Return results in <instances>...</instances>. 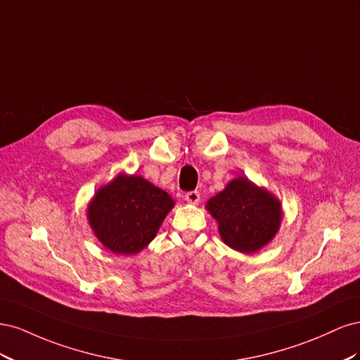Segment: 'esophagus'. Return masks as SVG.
<instances>
[{
    "label": "esophagus",
    "mask_w": 360,
    "mask_h": 360,
    "mask_svg": "<svg viewBox=\"0 0 360 360\" xmlns=\"http://www.w3.org/2000/svg\"><path fill=\"white\" fill-rule=\"evenodd\" d=\"M184 200H186L189 204H198L201 197H200V192L197 191H191L188 193H184Z\"/></svg>",
    "instance_id": "34e87169"
}]
</instances>
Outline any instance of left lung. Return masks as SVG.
Returning a JSON list of instances; mask_svg holds the SVG:
<instances>
[{"label":"left lung","mask_w":360,"mask_h":360,"mask_svg":"<svg viewBox=\"0 0 360 360\" xmlns=\"http://www.w3.org/2000/svg\"><path fill=\"white\" fill-rule=\"evenodd\" d=\"M205 207L219 224L224 243L243 254L266 246L282 219L279 200L246 177L231 180Z\"/></svg>","instance_id":"left-lung-1"}]
</instances>
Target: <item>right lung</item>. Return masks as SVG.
Returning a JSON list of instances; mask_svg holds the SVG:
<instances>
[{"mask_svg":"<svg viewBox=\"0 0 360 360\" xmlns=\"http://www.w3.org/2000/svg\"><path fill=\"white\" fill-rule=\"evenodd\" d=\"M172 207L174 200L153 183L120 174L96 192L86 216L94 236L106 249L134 255L156 237Z\"/></svg>","mask_w":360,"mask_h":360,"instance_id":"obj_1","label":"right lung"}]
</instances>
